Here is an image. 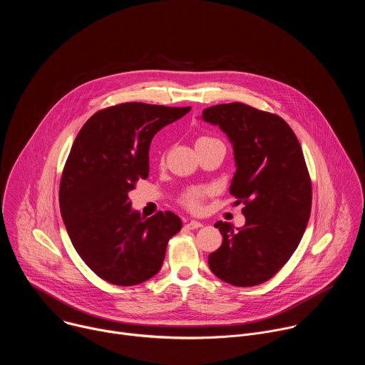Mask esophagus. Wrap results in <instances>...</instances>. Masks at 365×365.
<instances>
[{"mask_svg":"<svg viewBox=\"0 0 365 365\" xmlns=\"http://www.w3.org/2000/svg\"><path fill=\"white\" fill-rule=\"evenodd\" d=\"M200 227H202V222H199V221H189L186 224V228H189V230H197Z\"/></svg>","mask_w":365,"mask_h":365,"instance_id":"34e87169","label":"esophagus"}]
</instances>
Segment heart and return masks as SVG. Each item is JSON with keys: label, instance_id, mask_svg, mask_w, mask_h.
<instances>
[{"label": "heart", "instance_id": "heart-1", "mask_svg": "<svg viewBox=\"0 0 365 365\" xmlns=\"http://www.w3.org/2000/svg\"><path fill=\"white\" fill-rule=\"evenodd\" d=\"M207 140H214V138H207V137H200L196 143L199 141H207ZM207 190L206 189H202V187H192L189 189L185 195H183V205L186 207H189L190 211H199L200 210V205H202V199L205 196Z\"/></svg>", "mask_w": 365, "mask_h": 365}]
</instances>
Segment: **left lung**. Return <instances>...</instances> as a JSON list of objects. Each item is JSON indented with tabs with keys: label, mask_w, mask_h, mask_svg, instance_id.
Here are the masks:
<instances>
[{
	"label": "left lung",
	"mask_w": 365,
	"mask_h": 365,
	"mask_svg": "<svg viewBox=\"0 0 365 365\" xmlns=\"http://www.w3.org/2000/svg\"><path fill=\"white\" fill-rule=\"evenodd\" d=\"M202 120L218 125L234 150L230 193L244 203L245 224H215L221 247L207 257L221 280L250 287L272 279L292 257L306 230L312 185L297 137L279 115L241 102L203 110Z\"/></svg>",
	"instance_id": "obj_1"
}]
</instances>
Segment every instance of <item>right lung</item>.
I'll return each mask as SVG.
<instances>
[{
    "instance_id": "1",
    "label": "right lung",
    "mask_w": 365,
    "mask_h": 365,
    "mask_svg": "<svg viewBox=\"0 0 365 365\" xmlns=\"http://www.w3.org/2000/svg\"><path fill=\"white\" fill-rule=\"evenodd\" d=\"M189 111L120 103L93 114L76 135L61 180V214L76 252L101 279L134 286L160 272L182 221L170 211L141 217L128 193L148 176L155 133Z\"/></svg>"
}]
</instances>
